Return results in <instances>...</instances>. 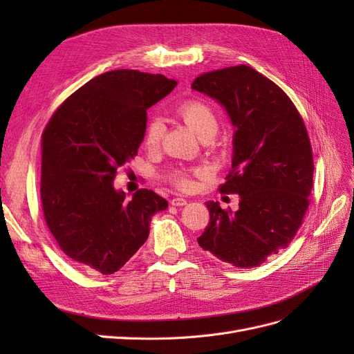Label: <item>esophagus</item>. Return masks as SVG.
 Listing matches in <instances>:
<instances>
[{"mask_svg":"<svg viewBox=\"0 0 354 354\" xmlns=\"http://www.w3.org/2000/svg\"><path fill=\"white\" fill-rule=\"evenodd\" d=\"M169 203L173 207H183V205H186L187 201L185 198H173V199L169 201Z\"/></svg>","mask_w":354,"mask_h":354,"instance_id":"34e87169","label":"esophagus"}]
</instances>
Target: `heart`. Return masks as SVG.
<instances>
[{"label":"heart","instance_id":"heart-1","mask_svg":"<svg viewBox=\"0 0 354 354\" xmlns=\"http://www.w3.org/2000/svg\"><path fill=\"white\" fill-rule=\"evenodd\" d=\"M176 115L183 120L201 138H209L218 130V113L205 99H187L176 108ZM162 140V125L159 121L149 122L145 131V146L156 149ZM202 169H177L171 174V183L181 190L194 187V176H201Z\"/></svg>","mask_w":354,"mask_h":354}]
</instances>
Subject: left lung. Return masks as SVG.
<instances>
[{
    "label": "left lung",
    "instance_id": "obj_1",
    "mask_svg": "<svg viewBox=\"0 0 354 354\" xmlns=\"http://www.w3.org/2000/svg\"><path fill=\"white\" fill-rule=\"evenodd\" d=\"M226 108L236 128L232 169L221 194L239 195V209L207 202L201 248L236 267H255L291 243L310 203L313 153L301 115L277 85L251 66L199 75L192 84Z\"/></svg>",
    "mask_w": 354,
    "mask_h": 354
}]
</instances>
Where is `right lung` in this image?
Returning <instances> with one entry per match:
<instances>
[{
	"instance_id": "right-lung-1",
	"label": "right lung",
	"mask_w": 354,
	"mask_h": 354,
	"mask_svg": "<svg viewBox=\"0 0 354 354\" xmlns=\"http://www.w3.org/2000/svg\"><path fill=\"white\" fill-rule=\"evenodd\" d=\"M177 85L159 73L104 72L72 93L41 136V203L60 251L85 270L112 274L149 236L168 202L147 189H113L116 169L137 155L146 111Z\"/></svg>"
}]
</instances>
